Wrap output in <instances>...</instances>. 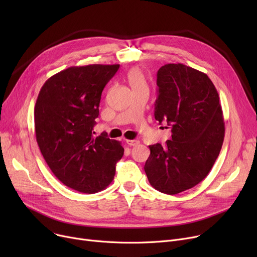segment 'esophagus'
Here are the masks:
<instances>
[{"label":"esophagus","instance_id":"1","mask_svg":"<svg viewBox=\"0 0 257 257\" xmlns=\"http://www.w3.org/2000/svg\"><path fill=\"white\" fill-rule=\"evenodd\" d=\"M126 143L129 146H137V145L140 144V141H138V140H126Z\"/></svg>","mask_w":257,"mask_h":257}]
</instances>
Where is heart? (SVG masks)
Returning <instances> with one entry per match:
<instances>
[{"mask_svg":"<svg viewBox=\"0 0 257 257\" xmlns=\"http://www.w3.org/2000/svg\"><path fill=\"white\" fill-rule=\"evenodd\" d=\"M127 80H128V83L133 91L148 88V82L146 80V77H145L144 73L142 72V70L138 69V67H134V69H132L128 72Z\"/></svg>","mask_w":257,"mask_h":257,"instance_id":"b5f03b06","label":"heart"}]
</instances>
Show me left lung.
<instances>
[{
	"mask_svg": "<svg viewBox=\"0 0 257 257\" xmlns=\"http://www.w3.org/2000/svg\"><path fill=\"white\" fill-rule=\"evenodd\" d=\"M156 83L154 115L159 124L167 121L172 138L149 146L144 168L155 190L176 195L200 183L214 165L225 136L223 112L211 80L191 66L165 64Z\"/></svg>",
	"mask_w": 257,
	"mask_h": 257,
	"instance_id": "1",
	"label": "left lung"
}]
</instances>
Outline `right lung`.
<instances>
[{"mask_svg": "<svg viewBox=\"0 0 257 257\" xmlns=\"http://www.w3.org/2000/svg\"><path fill=\"white\" fill-rule=\"evenodd\" d=\"M119 64L71 66L49 78L34 107L36 142L58 180L84 194L111 183L124 148L106 134L94 138L101 94Z\"/></svg>", "mask_w": 257, "mask_h": 257, "instance_id": "1", "label": "right lung"}]
</instances>
